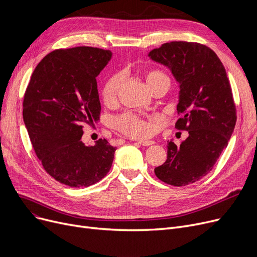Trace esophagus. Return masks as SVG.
<instances>
[{
    "mask_svg": "<svg viewBox=\"0 0 257 257\" xmlns=\"http://www.w3.org/2000/svg\"><path fill=\"white\" fill-rule=\"evenodd\" d=\"M139 144L141 146H145V147H149V146H152L154 144L153 141H140Z\"/></svg>",
    "mask_w": 257,
    "mask_h": 257,
    "instance_id": "1",
    "label": "esophagus"
}]
</instances>
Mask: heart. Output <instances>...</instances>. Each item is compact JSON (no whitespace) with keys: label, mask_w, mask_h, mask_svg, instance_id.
I'll return each instance as SVG.
<instances>
[{"label":"heart","mask_w":257,"mask_h":257,"mask_svg":"<svg viewBox=\"0 0 257 257\" xmlns=\"http://www.w3.org/2000/svg\"><path fill=\"white\" fill-rule=\"evenodd\" d=\"M145 80L148 87L152 90L161 82H169L167 76L157 70H150L145 73ZM121 84V75L114 74L108 78L102 88V99L106 104H112L116 101L117 93ZM113 127L120 133L130 138H146L150 136L154 125L151 121H147L140 116L127 112L113 118Z\"/></svg>","instance_id":"b5f03b06"}]
</instances>
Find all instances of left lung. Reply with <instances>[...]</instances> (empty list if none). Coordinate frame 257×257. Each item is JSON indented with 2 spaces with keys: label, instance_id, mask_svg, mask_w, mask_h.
<instances>
[{
  "label": "left lung",
  "instance_id": "1",
  "mask_svg": "<svg viewBox=\"0 0 257 257\" xmlns=\"http://www.w3.org/2000/svg\"><path fill=\"white\" fill-rule=\"evenodd\" d=\"M169 66L179 82L175 128L188 131L179 147L170 142L168 158L155 168L159 180L184 186L212 170L227 147L236 121V107L225 67L210 48L190 42H171L149 53Z\"/></svg>",
  "mask_w": 257,
  "mask_h": 257
}]
</instances>
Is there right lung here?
I'll return each mask as SVG.
<instances>
[{
	"label": "right lung",
	"mask_w": 257,
	"mask_h": 257,
	"mask_svg": "<svg viewBox=\"0 0 257 257\" xmlns=\"http://www.w3.org/2000/svg\"><path fill=\"white\" fill-rule=\"evenodd\" d=\"M111 57L93 47L57 49L46 55L31 76L23 117L37 158L58 182L86 187L109 172L115 147L105 139L85 146L86 124L100 120L97 76Z\"/></svg>",
	"instance_id": "right-lung-1"
}]
</instances>
